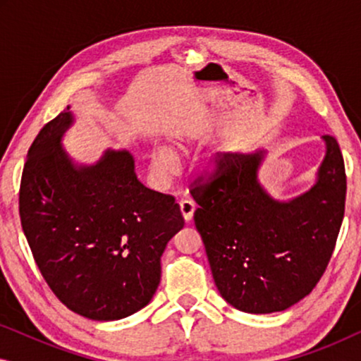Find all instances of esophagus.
<instances>
[{
  "label": "esophagus",
  "instance_id": "obj_1",
  "mask_svg": "<svg viewBox=\"0 0 361 361\" xmlns=\"http://www.w3.org/2000/svg\"><path fill=\"white\" fill-rule=\"evenodd\" d=\"M179 207H180V212H182V216H184L185 221H190L194 219V212H195V204L189 199L185 200H180L179 202Z\"/></svg>",
  "mask_w": 361,
  "mask_h": 361
}]
</instances>
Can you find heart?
<instances>
[{
  "instance_id": "obj_1",
  "label": "heart",
  "mask_w": 361,
  "mask_h": 361,
  "mask_svg": "<svg viewBox=\"0 0 361 361\" xmlns=\"http://www.w3.org/2000/svg\"><path fill=\"white\" fill-rule=\"evenodd\" d=\"M177 146H180V141H177ZM152 164L162 174H171L172 167H174V156L167 149H156L152 152Z\"/></svg>"
}]
</instances>
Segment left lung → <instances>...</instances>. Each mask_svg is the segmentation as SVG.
I'll use <instances>...</instances> for the list:
<instances>
[{"instance_id": "1", "label": "left lung", "mask_w": 361, "mask_h": 361, "mask_svg": "<svg viewBox=\"0 0 361 361\" xmlns=\"http://www.w3.org/2000/svg\"><path fill=\"white\" fill-rule=\"evenodd\" d=\"M317 182L289 202L258 182L263 152L216 154L190 190L194 220L221 298L248 314L286 310L312 293L327 269L345 214L347 176L334 136H324Z\"/></svg>"}]
</instances>
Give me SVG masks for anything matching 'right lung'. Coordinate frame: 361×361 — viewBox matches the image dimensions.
Listing matches in <instances>:
<instances>
[{"label":"right lung","instance_id":"1","mask_svg":"<svg viewBox=\"0 0 361 361\" xmlns=\"http://www.w3.org/2000/svg\"><path fill=\"white\" fill-rule=\"evenodd\" d=\"M71 108L29 147L19 189L23 231L59 300L92 320H118L149 304L167 241L184 226L172 195L137 180L128 151L75 166L61 137Z\"/></svg>","mask_w":361,"mask_h":361}]
</instances>
